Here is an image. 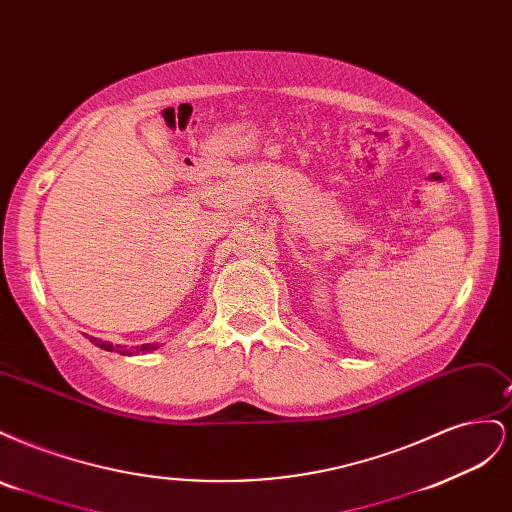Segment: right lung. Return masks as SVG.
I'll list each match as a JSON object with an SVG mask.
<instances>
[{
  "label": "right lung",
  "instance_id": "add662e5",
  "mask_svg": "<svg viewBox=\"0 0 512 512\" xmlns=\"http://www.w3.org/2000/svg\"><path fill=\"white\" fill-rule=\"evenodd\" d=\"M83 335H85V337H89V342H91V344H96V346H98V348H102V350H108V352H119V354H128V356H130V354H134V352H151V350H158V348H160L158 344H143L141 348L136 346V350H128L126 346H119V344H117V346H113L111 342H102V339H98V337H91V335H87V333H83Z\"/></svg>",
  "mask_w": 512,
  "mask_h": 512
}]
</instances>
